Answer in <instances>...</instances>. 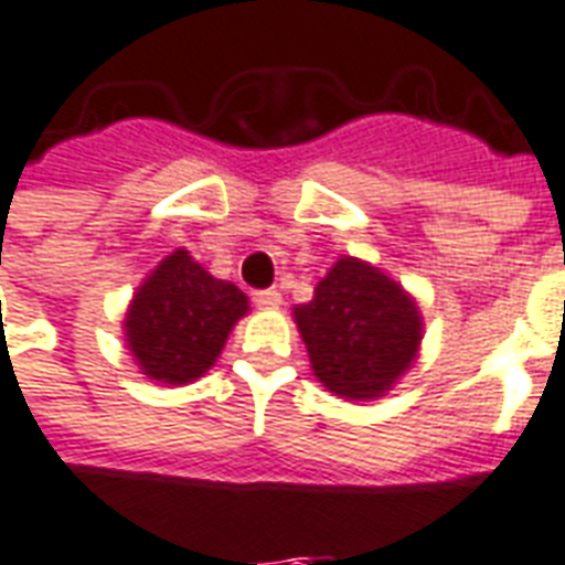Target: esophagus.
I'll list each match as a JSON object with an SVG mask.
<instances>
[{"label": "esophagus", "instance_id": "obj_1", "mask_svg": "<svg viewBox=\"0 0 565 565\" xmlns=\"http://www.w3.org/2000/svg\"><path fill=\"white\" fill-rule=\"evenodd\" d=\"M253 300L255 307H262V310H277L279 303H282V295H279L277 288H262V291H255Z\"/></svg>", "mask_w": 565, "mask_h": 565}]
</instances>
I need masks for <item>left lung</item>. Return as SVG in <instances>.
<instances>
[{
  "label": "left lung",
  "instance_id": "8db88e82",
  "mask_svg": "<svg viewBox=\"0 0 565 565\" xmlns=\"http://www.w3.org/2000/svg\"><path fill=\"white\" fill-rule=\"evenodd\" d=\"M295 322L319 382L349 401L385 394L409 370L422 343L415 300L358 258H340L331 267L316 298L295 307Z\"/></svg>",
  "mask_w": 565,
  "mask_h": 565
}]
</instances>
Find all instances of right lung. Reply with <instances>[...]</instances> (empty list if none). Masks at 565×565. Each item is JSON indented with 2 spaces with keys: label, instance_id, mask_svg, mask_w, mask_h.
Here are the masks:
<instances>
[{
  "label": "right lung",
  "instance_id": "add662e5",
  "mask_svg": "<svg viewBox=\"0 0 565 565\" xmlns=\"http://www.w3.org/2000/svg\"><path fill=\"white\" fill-rule=\"evenodd\" d=\"M246 312V295L213 279L177 249L156 267L126 316L131 355L150 379L183 385L213 367L234 322Z\"/></svg>",
  "mask_w": 565,
  "mask_h": 565
}]
</instances>
